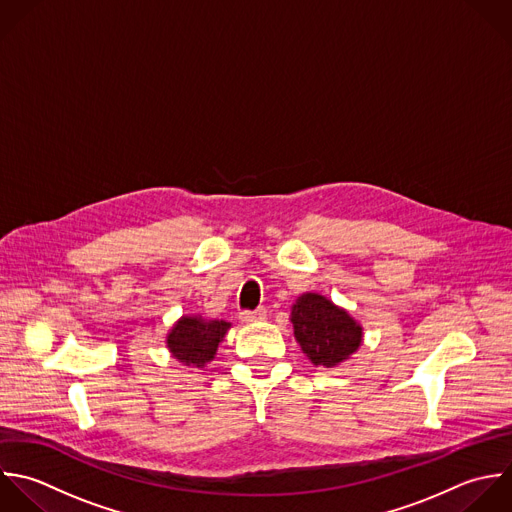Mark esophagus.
Segmentation results:
<instances>
[{"label":"esophagus","instance_id":"1","mask_svg":"<svg viewBox=\"0 0 512 512\" xmlns=\"http://www.w3.org/2000/svg\"><path fill=\"white\" fill-rule=\"evenodd\" d=\"M265 317H267V311H265V309H257V311H243V313L239 315V319H241L243 323L265 321Z\"/></svg>","mask_w":512,"mask_h":512}]
</instances>
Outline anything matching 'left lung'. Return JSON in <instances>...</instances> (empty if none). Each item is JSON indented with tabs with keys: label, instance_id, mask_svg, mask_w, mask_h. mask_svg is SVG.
Instances as JSON below:
<instances>
[{
	"label": "left lung",
	"instance_id": "obj_1",
	"mask_svg": "<svg viewBox=\"0 0 512 512\" xmlns=\"http://www.w3.org/2000/svg\"><path fill=\"white\" fill-rule=\"evenodd\" d=\"M293 335L315 367L333 369L363 345V327L347 309L319 293H303L291 307Z\"/></svg>",
	"mask_w": 512,
	"mask_h": 512
}]
</instances>
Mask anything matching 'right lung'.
<instances>
[{
    "mask_svg": "<svg viewBox=\"0 0 512 512\" xmlns=\"http://www.w3.org/2000/svg\"><path fill=\"white\" fill-rule=\"evenodd\" d=\"M231 323L223 319H207L201 315H183L175 321L165 337V345L173 359L185 367L203 369L215 359L221 341Z\"/></svg>",
    "mask_w": 512,
    "mask_h": 512,
    "instance_id": "add662e5",
    "label": "right lung"
}]
</instances>
